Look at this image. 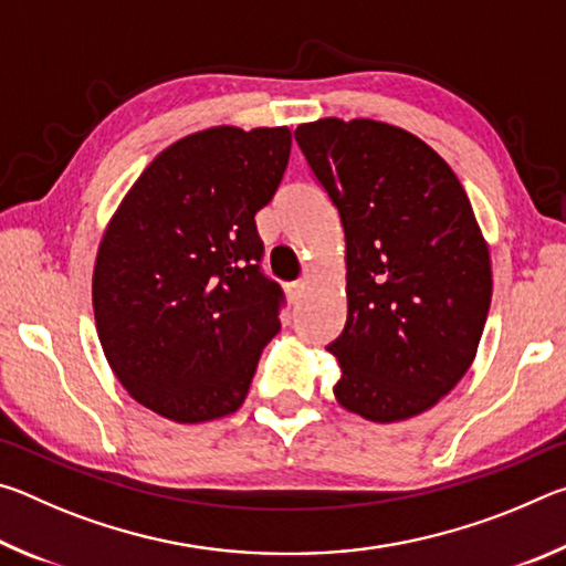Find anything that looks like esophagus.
Instances as JSON below:
<instances>
[{"instance_id":"34e87169","label":"esophagus","mask_w":566,"mask_h":566,"mask_svg":"<svg viewBox=\"0 0 566 566\" xmlns=\"http://www.w3.org/2000/svg\"><path fill=\"white\" fill-rule=\"evenodd\" d=\"M304 290H306L304 282H292V284H286V296H290L292 304H300L304 296Z\"/></svg>"}]
</instances>
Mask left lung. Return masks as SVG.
Returning <instances> with one entry per match:
<instances>
[{"instance_id": "left-lung-1", "label": "left lung", "mask_w": 566, "mask_h": 566, "mask_svg": "<svg viewBox=\"0 0 566 566\" xmlns=\"http://www.w3.org/2000/svg\"><path fill=\"white\" fill-rule=\"evenodd\" d=\"M347 242V324L327 352L339 405L369 421L417 417L472 367L492 262L452 167L415 134L327 117L294 132Z\"/></svg>"}]
</instances>
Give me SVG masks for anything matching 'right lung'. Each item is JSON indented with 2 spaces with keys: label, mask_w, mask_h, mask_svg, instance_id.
I'll return each mask as SVG.
<instances>
[{
  "label": "right lung",
  "mask_w": 566,
  "mask_h": 566,
  "mask_svg": "<svg viewBox=\"0 0 566 566\" xmlns=\"http://www.w3.org/2000/svg\"><path fill=\"white\" fill-rule=\"evenodd\" d=\"M286 127H212L151 159L102 237L97 334L132 399L179 424L232 415L276 332L254 214L290 161Z\"/></svg>",
  "instance_id": "obj_1"
}]
</instances>
